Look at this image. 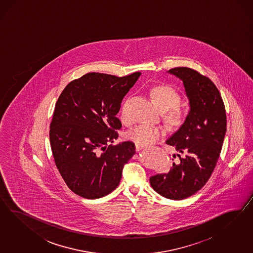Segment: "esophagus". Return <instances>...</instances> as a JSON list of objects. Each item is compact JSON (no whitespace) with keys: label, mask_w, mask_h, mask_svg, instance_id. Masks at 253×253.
I'll return each instance as SVG.
<instances>
[{"label":"esophagus","mask_w":253,"mask_h":253,"mask_svg":"<svg viewBox=\"0 0 253 253\" xmlns=\"http://www.w3.org/2000/svg\"><path fill=\"white\" fill-rule=\"evenodd\" d=\"M144 148H146V146H139V145H136V146H135V149H136V151H139V150L144 149Z\"/></svg>","instance_id":"1"}]
</instances>
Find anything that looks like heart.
Returning a JSON list of instances; mask_svg holds the SVG:
<instances>
[{
    "mask_svg": "<svg viewBox=\"0 0 253 253\" xmlns=\"http://www.w3.org/2000/svg\"><path fill=\"white\" fill-rule=\"evenodd\" d=\"M151 96L155 104L165 111V118L169 123L174 126H179L184 123L185 112L182 107H179L181 97L179 93L168 85H159L151 90ZM123 121L127 120V116L122 109ZM165 134V130L161 127L151 126L147 124H141L130 130L127 134L128 139L139 146H146L154 144Z\"/></svg>",
    "mask_w": 253,
    "mask_h": 253,
    "instance_id": "1",
    "label": "heart"
}]
</instances>
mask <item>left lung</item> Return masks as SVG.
<instances>
[{"label": "left lung", "instance_id": "8db88e82", "mask_svg": "<svg viewBox=\"0 0 253 253\" xmlns=\"http://www.w3.org/2000/svg\"><path fill=\"white\" fill-rule=\"evenodd\" d=\"M168 73L183 82L190 109L184 123L166 141L179 153L180 161L149 181L162 197L180 200L200 190L211 175L222 150L226 113L220 92L208 77L189 68L169 69Z\"/></svg>", "mask_w": 253, "mask_h": 253}]
</instances>
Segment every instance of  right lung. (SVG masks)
I'll return each instance as SVG.
<instances>
[{
	"label": "right lung",
	"mask_w": 253,
	"mask_h": 253,
	"mask_svg": "<svg viewBox=\"0 0 253 253\" xmlns=\"http://www.w3.org/2000/svg\"><path fill=\"white\" fill-rule=\"evenodd\" d=\"M141 76L87 73L63 90L50 125L55 165L71 191L103 198L120 184L123 166L135 153L132 142L113 146L122 128L116 117L125 94Z\"/></svg>",
	"instance_id": "right-lung-1"
}]
</instances>
